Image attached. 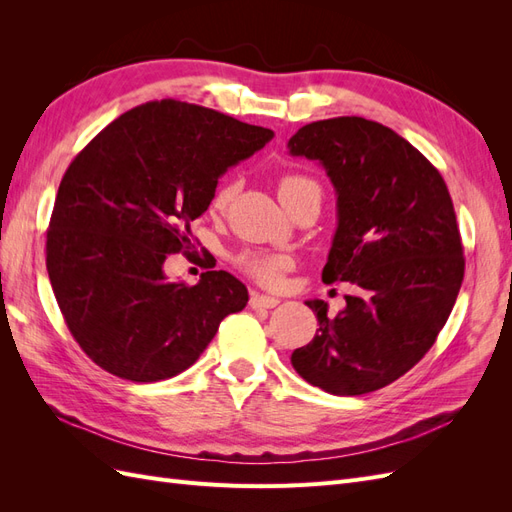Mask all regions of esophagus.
I'll return each mask as SVG.
<instances>
[{
    "mask_svg": "<svg viewBox=\"0 0 512 512\" xmlns=\"http://www.w3.org/2000/svg\"><path fill=\"white\" fill-rule=\"evenodd\" d=\"M277 303H280V299L269 297V294L252 292V297H250V307H254V309H271V307H275Z\"/></svg>",
    "mask_w": 512,
    "mask_h": 512,
    "instance_id": "obj_1",
    "label": "esophagus"
}]
</instances>
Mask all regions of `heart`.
<instances>
[{
	"mask_svg": "<svg viewBox=\"0 0 512 512\" xmlns=\"http://www.w3.org/2000/svg\"><path fill=\"white\" fill-rule=\"evenodd\" d=\"M316 181H312L305 175H286L277 183V192H280L282 203H288V200L297 194L305 185H312ZM237 194V183H224L222 188L218 190L213 198V207L215 209H226L230 205V200L235 198ZM292 260L288 254H280V252H245L239 256V267L252 275L256 282L265 284V286H275L280 284L282 275L290 269Z\"/></svg>",
	"mask_w": 512,
	"mask_h": 512,
	"instance_id": "heart-1",
	"label": "heart"
}]
</instances>
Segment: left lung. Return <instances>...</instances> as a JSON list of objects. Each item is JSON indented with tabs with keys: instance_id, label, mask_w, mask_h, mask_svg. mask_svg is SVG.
<instances>
[{
	"instance_id": "left-lung-1",
	"label": "left lung",
	"mask_w": 512,
	"mask_h": 512,
	"mask_svg": "<svg viewBox=\"0 0 512 512\" xmlns=\"http://www.w3.org/2000/svg\"><path fill=\"white\" fill-rule=\"evenodd\" d=\"M288 149L318 160L337 192L322 282L356 288L335 318L307 301L320 329L292 367L331 395L378 391L423 359L453 312L466 258L451 194L421 151L363 117L307 123Z\"/></svg>"
}]
</instances>
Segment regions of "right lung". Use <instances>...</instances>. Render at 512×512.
<instances>
[{
	"label": "right lung",
	"instance_id": "1",
	"mask_svg": "<svg viewBox=\"0 0 512 512\" xmlns=\"http://www.w3.org/2000/svg\"><path fill=\"white\" fill-rule=\"evenodd\" d=\"M271 138L213 108L156 100L108 123L72 160L46 230V271L76 344L108 374L173 378L245 307L237 277L168 282L164 260L190 250V224L226 168Z\"/></svg>",
	"mask_w": 512,
	"mask_h": 512
}]
</instances>
